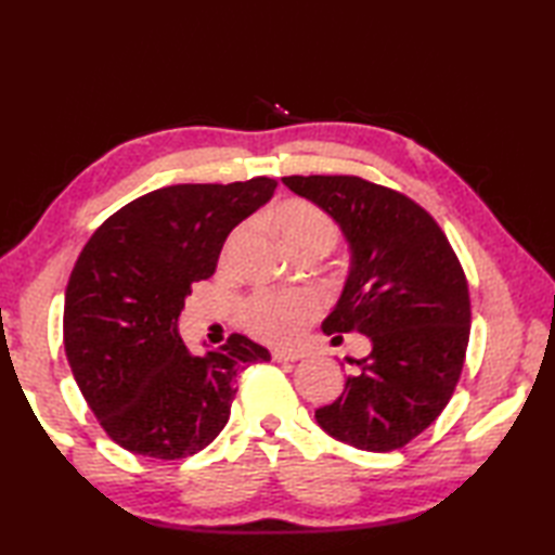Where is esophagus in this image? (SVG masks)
Wrapping results in <instances>:
<instances>
[{"mask_svg": "<svg viewBox=\"0 0 555 555\" xmlns=\"http://www.w3.org/2000/svg\"><path fill=\"white\" fill-rule=\"evenodd\" d=\"M302 356L293 350H271V360L274 362H298Z\"/></svg>", "mask_w": 555, "mask_h": 555, "instance_id": "esophagus-1", "label": "esophagus"}]
</instances>
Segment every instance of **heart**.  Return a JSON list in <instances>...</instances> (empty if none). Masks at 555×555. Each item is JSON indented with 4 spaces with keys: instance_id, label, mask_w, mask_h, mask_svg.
I'll return each mask as SVG.
<instances>
[{
    "instance_id": "obj_1",
    "label": "heart",
    "mask_w": 555,
    "mask_h": 555,
    "mask_svg": "<svg viewBox=\"0 0 555 555\" xmlns=\"http://www.w3.org/2000/svg\"><path fill=\"white\" fill-rule=\"evenodd\" d=\"M271 227L279 233L281 243H284L293 255H302L308 250H322L328 253L338 241V227L336 221L326 215V211L310 203L305 197H286L271 209ZM241 238L235 233L229 250ZM320 312V298L314 293H257L245 302L243 322L247 332L257 338L269 340V344L286 346L293 344L302 328L314 320Z\"/></svg>"
}]
</instances>
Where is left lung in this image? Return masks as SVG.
Listing matches in <instances>:
<instances>
[{"mask_svg":"<svg viewBox=\"0 0 555 555\" xmlns=\"http://www.w3.org/2000/svg\"><path fill=\"white\" fill-rule=\"evenodd\" d=\"M344 229L352 267L324 334L370 336L372 352L332 405L314 412L334 439L396 451L451 400L469 340V291L446 233L415 199L360 176H284Z\"/></svg>","mask_w":555,"mask_h":555,"instance_id":"8db88e82","label":"left lung"}]
</instances>
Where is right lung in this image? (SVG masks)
I'll return each instance as SVG.
<instances>
[{
    "label": "right lung",
    "mask_w": 555,
    "mask_h": 555,
    "mask_svg": "<svg viewBox=\"0 0 555 555\" xmlns=\"http://www.w3.org/2000/svg\"><path fill=\"white\" fill-rule=\"evenodd\" d=\"M274 188L267 176L159 188L114 211L78 255L66 358L100 427L126 451L159 460L203 451L229 422L235 374L269 360L241 334L195 358L176 322L195 281L215 274L227 235Z\"/></svg>",
    "instance_id": "add662e5"
}]
</instances>
